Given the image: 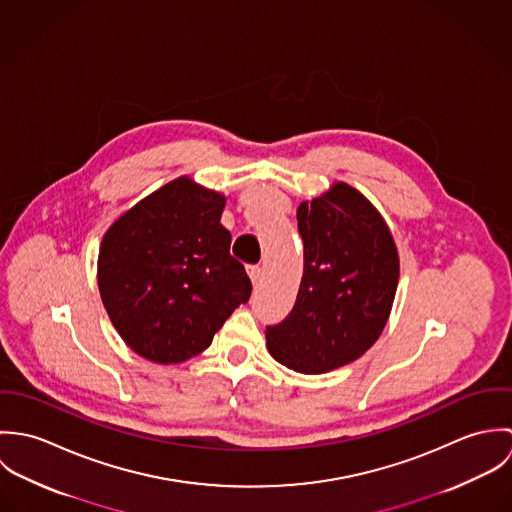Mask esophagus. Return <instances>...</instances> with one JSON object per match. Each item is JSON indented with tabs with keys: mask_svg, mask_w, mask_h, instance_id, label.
<instances>
[{
	"mask_svg": "<svg viewBox=\"0 0 512 512\" xmlns=\"http://www.w3.org/2000/svg\"><path fill=\"white\" fill-rule=\"evenodd\" d=\"M248 276H250L252 284L258 286L262 282V268L260 266H248Z\"/></svg>",
	"mask_w": 512,
	"mask_h": 512,
	"instance_id": "34e87169",
	"label": "esophagus"
}]
</instances>
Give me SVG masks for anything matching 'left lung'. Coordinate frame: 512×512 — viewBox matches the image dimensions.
<instances>
[{"instance_id":"1","label":"left lung","mask_w":512,"mask_h":512,"mask_svg":"<svg viewBox=\"0 0 512 512\" xmlns=\"http://www.w3.org/2000/svg\"><path fill=\"white\" fill-rule=\"evenodd\" d=\"M303 276L290 315L266 327L270 355L303 374L363 357L380 337L398 288L400 260L380 213L335 183L297 207Z\"/></svg>"}]
</instances>
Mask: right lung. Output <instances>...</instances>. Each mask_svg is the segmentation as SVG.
<instances>
[{
  "label": "right lung",
  "mask_w": 512,
  "mask_h": 512,
  "mask_svg": "<svg viewBox=\"0 0 512 512\" xmlns=\"http://www.w3.org/2000/svg\"><path fill=\"white\" fill-rule=\"evenodd\" d=\"M226 199L179 177L124 213L104 234L98 290L126 345L151 363L203 353L250 299L244 266L220 224Z\"/></svg>",
  "instance_id": "obj_1"
}]
</instances>
